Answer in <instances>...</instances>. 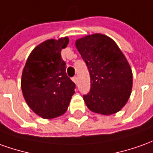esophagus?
<instances>
[{
	"instance_id": "34e87169",
	"label": "esophagus",
	"mask_w": 153,
	"mask_h": 153,
	"mask_svg": "<svg viewBox=\"0 0 153 153\" xmlns=\"http://www.w3.org/2000/svg\"><path fill=\"white\" fill-rule=\"evenodd\" d=\"M72 81L74 82V83L76 84V85L77 84V77H76V76H74V77L72 78Z\"/></svg>"
}]
</instances>
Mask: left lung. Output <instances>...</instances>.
Wrapping results in <instances>:
<instances>
[{
    "label": "left lung",
    "mask_w": 153,
    "mask_h": 153,
    "mask_svg": "<svg viewBox=\"0 0 153 153\" xmlns=\"http://www.w3.org/2000/svg\"><path fill=\"white\" fill-rule=\"evenodd\" d=\"M87 64L91 90L83 96L89 110L109 116L122 110L132 89V71L117 43L106 35H87L76 41Z\"/></svg>",
    "instance_id": "obj_1"
}]
</instances>
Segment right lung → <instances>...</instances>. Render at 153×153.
<instances>
[{
	"label": "right lung",
	"instance_id": "right-lung-1",
	"mask_svg": "<svg viewBox=\"0 0 153 153\" xmlns=\"http://www.w3.org/2000/svg\"><path fill=\"white\" fill-rule=\"evenodd\" d=\"M69 42L67 36L49 39L36 46L29 55L21 80L26 104L44 119L56 118L67 110L74 82L66 73L61 51Z\"/></svg>",
	"mask_w": 153,
	"mask_h": 153
}]
</instances>
